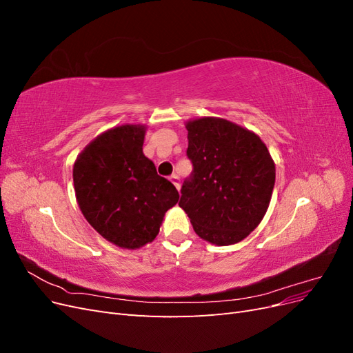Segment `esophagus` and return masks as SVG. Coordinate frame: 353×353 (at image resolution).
<instances>
[{"mask_svg": "<svg viewBox=\"0 0 353 353\" xmlns=\"http://www.w3.org/2000/svg\"><path fill=\"white\" fill-rule=\"evenodd\" d=\"M169 179H170V183H172L178 190H179V187H181V183H179V178H178V175H170L169 176Z\"/></svg>", "mask_w": 353, "mask_h": 353, "instance_id": "obj_1", "label": "esophagus"}]
</instances>
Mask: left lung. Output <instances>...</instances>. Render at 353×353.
I'll list each match as a JSON object with an SVG mask.
<instances>
[{"instance_id":"obj_1","label":"left lung","mask_w":353,"mask_h":353,"mask_svg":"<svg viewBox=\"0 0 353 353\" xmlns=\"http://www.w3.org/2000/svg\"><path fill=\"white\" fill-rule=\"evenodd\" d=\"M193 172L181 188L179 208L199 237L218 245L245 239L270 206L275 165L261 138L218 117L187 123Z\"/></svg>"}]
</instances>
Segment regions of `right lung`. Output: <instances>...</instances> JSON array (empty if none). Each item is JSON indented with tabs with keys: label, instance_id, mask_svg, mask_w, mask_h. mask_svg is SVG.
<instances>
[{
	"label": "right lung",
	"instance_id": "1",
	"mask_svg": "<svg viewBox=\"0 0 353 353\" xmlns=\"http://www.w3.org/2000/svg\"><path fill=\"white\" fill-rule=\"evenodd\" d=\"M145 128L122 125L99 135L73 166L78 205L91 227L110 243L138 249L156 239L178 190L157 175L143 153Z\"/></svg>",
	"mask_w": 353,
	"mask_h": 353
}]
</instances>
